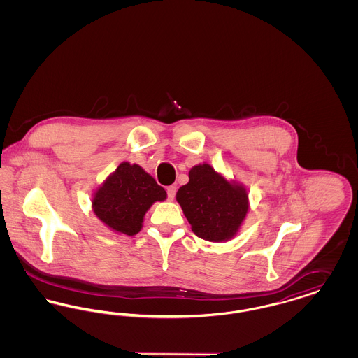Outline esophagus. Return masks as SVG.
<instances>
[{
	"mask_svg": "<svg viewBox=\"0 0 358 358\" xmlns=\"http://www.w3.org/2000/svg\"><path fill=\"white\" fill-rule=\"evenodd\" d=\"M176 192H177V187H168V189H166V193H168V200L169 201H171L173 199H174V196H176Z\"/></svg>",
	"mask_w": 358,
	"mask_h": 358,
	"instance_id": "esophagus-1",
	"label": "esophagus"
}]
</instances>
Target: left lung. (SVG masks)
<instances>
[{"label":"left lung","mask_w":358,"mask_h":358,"mask_svg":"<svg viewBox=\"0 0 358 358\" xmlns=\"http://www.w3.org/2000/svg\"><path fill=\"white\" fill-rule=\"evenodd\" d=\"M176 199L194 235L208 241L234 238L248 212L245 187L228 181L208 164L189 171V182L178 189Z\"/></svg>","instance_id":"left-lung-1"}]
</instances>
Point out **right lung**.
Instances as JSON below:
<instances>
[{
	"mask_svg": "<svg viewBox=\"0 0 358 358\" xmlns=\"http://www.w3.org/2000/svg\"><path fill=\"white\" fill-rule=\"evenodd\" d=\"M165 199V189L150 174L136 164L122 162L94 193L92 209L108 228L133 236L142 229L148 209Z\"/></svg>",
	"mask_w": 358,
	"mask_h": 358,
	"instance_id": "right-lung-1",
	"label": "right lung"
}]
</instances>
